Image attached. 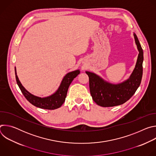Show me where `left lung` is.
Returning <instances> with one entry per match:
<instances>
[{
    "instance_id": "obj_1",
    "label": "left lung",
    "mask_w": 156,
    "mask_h": 156,
    "mask_svg": "<svg viewBox=\"0 0 156 156\" xmlns=\"http://www.w3.org/2000/svg\"><path fill=\"white\" fill-rule=\"evenodd\" d=\"M139 54L135 68L129 78L119 84L108 83L96 74L86 72L89 76L90 90L93 101L102 107H114L123 104L135 94L143 76V51L136 34H133Z\"/></svg>"
}]
</instances>
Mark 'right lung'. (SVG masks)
Here are the masks:
<instances>
[{
  "label": "right lung",
  "instance_id": "1",
  "mask_svg": "<svg viewBox=\"0 0 156 156\" xmlns=\"http://www.w3.org/2000/svg\"><path fill=\"white\" fill-rule=\"evenodd\" d=\"M15 71L17 84L18 85L21 93H23L25 98L33 105L41 108L48 110H54L61 107L65 101L70 84L73 79L76 78L80 73L79 70L68 73L63 77L59 87L55 93L46 98H40L31 94L22 86L18 78V76L16 75L15 67Z\"/></svg>",
  "mask_w": 156,
  "mask_h": 156
}]
</instances>
